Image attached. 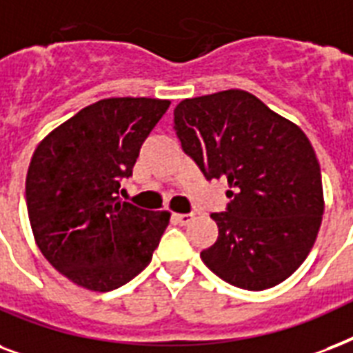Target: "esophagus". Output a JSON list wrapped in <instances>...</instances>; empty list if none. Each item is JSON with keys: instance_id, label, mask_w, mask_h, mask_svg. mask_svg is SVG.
Here are the masks:
<instances>
[{"instance_id": "34e87169", "label": "esophagus", "mask_w": 353, "mask_h": 353, "mask_svg": "<svg viewBox=\"0 0 353 353\" xmlns=\"http://www.w3.org/2000/svg\"><path fill=\"white\" fill-rule=\"evenodd\" d=\"M173 219L179 225H190L191 221H193V214H173Z\"/></svg>"}]
</instances>
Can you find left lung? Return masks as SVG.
<instances>
[{
    "instance_id": "8db88e82",
    "label": "left lung",
    "mask_w": 353,
    "mask_h": 353,
    "mask_svg": "<svg viewBox=\"0 0 353 353\" xmlns=\"http://www.w3.org/2000/svg\"><path fill=\"white\" fill-rule=\"evenodd\" d=\"M174 130L208 180L230 185L226 210L212 214L219 237L201 252L204 265L248 291L289 278L324 214L321 165L307 136L243 90L180 101Z\"/></svg>"
}]
</instances>
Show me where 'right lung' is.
<instances>
[{
  "instance_id": "1",
  "label": "right lung",
  "mask_w": 353,
  "mask_h": 353,
  "mask_svg": "<svg viewBox=\"0 0 353 353\" xmlns=\"http://www.w3.org/2000/svg\"><path fill=\"white\" fill-rule=\"evenodd\" d=\"M169 101L112 97L77 112L40 141L26 180L38 248L68 280L106 293L151 263L169 212L119 199L139 149Z\"/></svg>"
}]
</instances>
